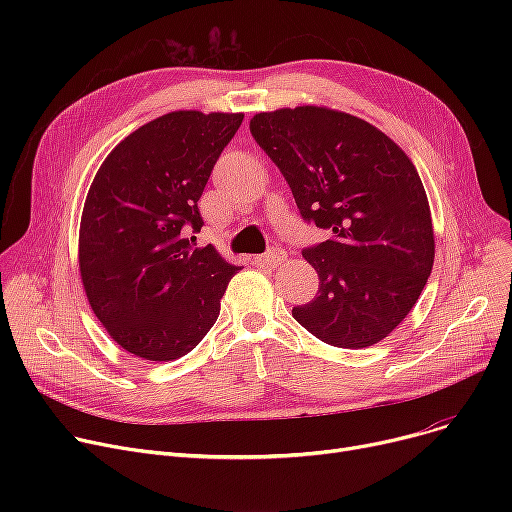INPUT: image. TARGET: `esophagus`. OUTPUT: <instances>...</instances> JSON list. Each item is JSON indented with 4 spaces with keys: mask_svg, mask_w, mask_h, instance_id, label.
<instances>
[{
    "mask_svg": "<svg viewBox=\"0 0 512 512\" xmlns=\"http://www.w3.org/2000/svg\"><path fill=\"white\" fill-rule=\"evenodd\" d=\"M284 259H286V251H284V249H278V247H274L272 251H267V253H263V255L255 257V263L276 267V265H280Z\"/></svg>",
    "mask_w": 512,
    "mask_h": 512,
    "instance_id": "obj_1",
    "label": "esophagus"
}]
</instances>
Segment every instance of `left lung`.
Wrapping results in <instances>:
<instances>
[{"mask_svg":"<svg viewBox=\"0 0 512 512\" xmlns=\"http://www.w3.org/2000/svg\"><path fill=\"white\" fill-rule=\"evenodd\" d=\"M249 128L284 174L301 218L332 232L303 249L319 290L292 309L294 319L340 348L384 340L434 267L432 213L413 161L382 130L328 107L263 112Z\"/></svg>","mask_w":512,"mask_h":512,"instance_id":"obj_1","label":"left lung"}]
</instances>
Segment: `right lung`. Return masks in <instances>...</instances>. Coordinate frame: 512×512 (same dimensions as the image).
Instances as JSON below:
<instances>
[{
    "label": "right lung",
    "mask_w": 512,
    "mask_h": 512,
    "mask_svg": "<svg viewBox=\"0 0 512 512\" xmlns=\"http://www.w3.org/2000/svg\"><path fill=\"white\" fill-rule=\"evenodd\" d=\"M242 114L172 112L105 157L85 201L80 278L91 309L124 351L172 361L205 338L238 267L211 245L199 199Z\"/></svg>",
    "instance_id": "obj_1"
}]
</instances>
